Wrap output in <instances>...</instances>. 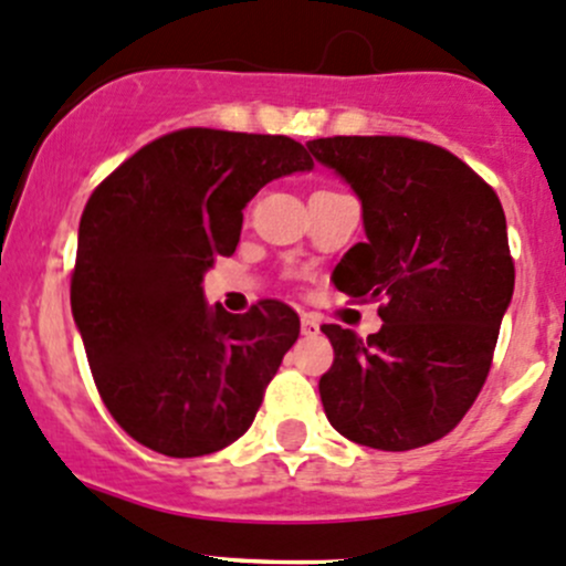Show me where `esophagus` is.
I'll return each mask as SVG.
<instances>
[{
  "instance_id": "obj_1",
  "label": "esophagus",
  "mask_w": 566,
  "mask_h": 566,
  "mask_svg": "<svg viewBox=\"0 0 566 566\" xmlns=\"http://www.w3.org/2000/svg\"><path fill=\"white\" fill-rule=\"evenodd\" d=\"M318 332H322V326H318V318L311 316V313H305V316H302V335L313 337V335H318Z\"/></svg>"
}]
</instances>
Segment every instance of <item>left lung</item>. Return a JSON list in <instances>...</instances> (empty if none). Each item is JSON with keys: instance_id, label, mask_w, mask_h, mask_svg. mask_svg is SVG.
<instances>
[{"instance_id": "1", "label": "left lung", "mask_w": 566, "mask_h": 566, "mask_svg": "<svg viewBox=\"0 0 566 566\" xmlns=\"http://www.w3.org/2000/svg\"><path fill=\"white\" fill-rule=\"evenodd\" d=\"M307 149L363 201L365 242L332 281L354 300H384L368 340L322 326L335 348L318 381L326 419L384 452L439 441L480 395L515 289L499 196L428 142L335 136Z\"/></svg>"}]
</instances>
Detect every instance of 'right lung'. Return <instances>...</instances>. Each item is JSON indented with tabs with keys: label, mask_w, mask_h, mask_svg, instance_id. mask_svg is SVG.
Listing matches in <instances>:
<instances>
[{
	"label": "right lung",
	"mask_w": 566,
	"mask_h": 566,
	"mask_svg": "<svg viewBox=\"0 0 566 566\" xmlns=\"http://www.w3.org/2000/svg\"><path fill=\"white\" fill-rule=\"evenodd\" d=\"M311 168L289 136L188 127L138 149L90 196L70 307L103 403L138 444L198 458L253 424L300 316L277 300L231 316L207 305L201 283L237 250L250 198Z\"/></svg>",
	"instance_id": "add662e5"
}]
</instances>
